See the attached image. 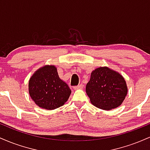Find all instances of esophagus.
Wrapping results in <instances>:
<instances>
[{
    "label": "esophagus",
    "mask_w": 150,
    "mask_h": 150,
    "mask_svg": "<svg viewBox=\"0 0 150 150\" xmlns=\"http://www.w3.org/2000/svg\"><path fill=\"white\" fill-rule=\"evenodd\" d=\"M83 85H82V84H80V85H77V86H75V87H73V89H82L83 88Z\"/></svg>",
    "instance_id": "34e87169"
}]
</instances>
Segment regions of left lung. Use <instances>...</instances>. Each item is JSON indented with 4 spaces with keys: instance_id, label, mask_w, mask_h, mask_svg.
I'll return each instance as SVG.
<instances>
[{
    "instance_id": "1",
    "label": "left lung",
    "mask_w": 150,
    "mask_h": 150,
    "mask_svg": "<svg viewBox=\"0 0 150 150\" xmlns=\"http://www.w3.org/2000/svg\"><path fill=\"white\" fill-rule=\"evenodd\" d=\"M86 93L96 107L111 110L123 103L128 93L125 79L107 67H100L91 73Z\"/></svg>"
}]
</instances>
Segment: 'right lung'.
I'll return each instance as SVG.
<instances>
[{
    "label": "right lung",
    "mask_w": 150,
    "mask_h": 150,
    "mask_svg": "<svg viewBox=\"0 0 150 150\" xmlns=\"http://www.w3.org/2000/svg\"><path fill=\"white\" fill-rule=\"evenodd\" d=\"M29 93L39 107L47 110L57 108L68 101L71 90L60 79L56 67L45 65L33 74L29 81Z\"/></svg>",
    "instance_id": "add662e5"
}]
</instances>
